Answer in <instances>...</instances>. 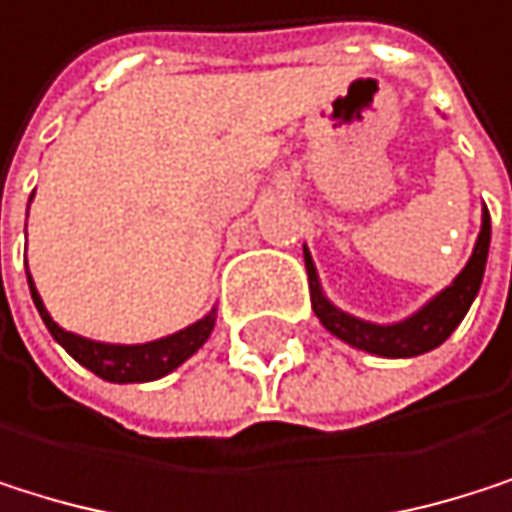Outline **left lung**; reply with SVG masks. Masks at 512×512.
Here are the masks:
<instances>
[{
  "label": "left lung",
  "instance_id": "obj_1",
  "mask_svg": "<svg viewBox=\"0 0 512 512\" xmlns=\"http://www.w3.org/2000/svg\"><path fill=\"white\" fill-rule=\"evenodd\" d=\"M489 242H492V221H489V212H486L483 215L480 239H477V245H473L470 261L458 273V279L446 291H440L428 306H422L416 315L397 321V324H370V321H361L355 315H346L331 300H324V294L318 288V276H315L312 258H309V251H303L306 254V273H309V291H312V309H315L318 321L334 337H340L349 346L364 349L370 355L413 358V355L431 352L461 324V318L467 315L473 297H477V291L483 285V273H486Z\"/></svg>",
  "mask_w": 512,
  "mask_h": 512
}]
</instances>
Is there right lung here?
Returning a JSON list of instances; mask_svg holds the SVG:
<instances>
[{
    "instance_id": "add662e5",
    "label": "right lung",
    "mask_w": 512,
    "mask_h": 512,
    "mask_svg": "<svg viewBox=\"0 0 512 512\" xmlns=\"http://www.w3.org/2000/svg\"><path fill=\"white\" fill-rule=\"evenodd\" d=\"M29 279V291H32V303L39 309L45 327L51 331V337L78 361L84 364L90 373H96L99 379L105 382H151V379H160L166 376L169 370H175L181 361H188L212 334L215 327V309L200 318L197 324L185 327V331H178L172 337H163V340H154V343H142V346H112V343H93V340H84L72 331H63V327L48 315L39 291L32 285V276L26 273Z\"/></svg>"
}]
</instances>
